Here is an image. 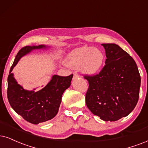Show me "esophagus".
Segmentation results:
<instances>
[{"mask_svg": "<svg viewBox=\"0 0 148 148\" xmlns=\"http://www.w3.org/2000/svg\"><path fill=\"white\" fill-rule=\"evenodd\" d=\"M78 77H79V76H78L77 74H74V77H73V78H74V79H76V78H78Z\"/></svg>", "mask_w": 148, "mask_h": 148, "instance_id": "obj_1", "label": "esophagus"}]
</instances>
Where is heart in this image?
Returning <instances> with one entry per match:
<instances>
[{
	"instance_id": "1",
	"label": "heart",
	"mask_w": 148,
	"mask_h": 148,
	"mask_svg": "<svg viewBox=\"0 0 148 148\" xmlns=\"http://www.w3.org/2000/svg\"><path fill=\"white\" fill-rule=\"evenodd\" d=\"M104 61V55L100 50L83 46L71 52L65 59V64L74 69L80 68L83 74L93 76L99 72Z\"/></svg>"
}]
</instances>
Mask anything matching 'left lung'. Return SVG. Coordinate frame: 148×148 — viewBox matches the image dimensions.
<instances>
[{
  "label": "left lung",
  "instance_id": "8db88e82",
  "mask_svg": "<svg viewBox=\"0 0 148 148\" xmlns=\"http://www.w3.org/2000/svg\"><path fill=\"white\" fill-rule=\"evenodd\" d=\"M105 65L93 76H85L89 88L85 100L93 115L105 121L126 117L139 100L141 76L131 56L115 44H102Z\"/></svg>",
  "mask_w": 148,
  "mask_h": 148
}]
</instances>
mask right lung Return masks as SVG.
I'll use <instances>...</instances> for the list:
<instances>
[{
	"instance_id": "1",
	"label": "right lung",
	"mask_w": 148,
	"mask_h": 148,
	"mask_svg": "<svg viewBox=\"0 0 148 148\" xmlns=\"http://www.w3.org/2000/svg\"><path fill=\"white\" fill-rule=\"evenodd\" d=\"M50 47L39 45L22 48L15 58L7 78V98L11 106L26 121L33 124L50 120L57 115L62 95L65 89L70 87L73 74L68 76L53 75L44 87L35 91L36 88L33 90L24 89L17 82L12 72L22 57L34 50H46Z\"/></svg>"
}]
</instances>
